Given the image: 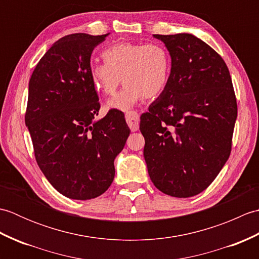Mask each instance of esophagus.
<instances>
[{"label": "esophagus", "instance_id": "obj_1", "mask_svg": "<svg viewBox=\"0 0 259 259\" xmlns=\"http://www.w3.org/2000/svg\"><path fill=\"white\" fill-rule=\"evenodd\" d=\"M125 121L128 123L131 131H137L139 129V114L136 111H129L125 113Z\"/></svg>", "mask_w": 259, "mask_h": 259}]
</instances>
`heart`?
<instances>
[{"label": "heart", "mask_w": 259, "mask_h": 259, "mask_svg": "<svg viewBox=\"0 0 259 259\" xmlns=\"http://www.w3.org/2000/svg\"><path fill=\"white\" fill-rule=\"evenodd\" d=\"M104 63H91V83L104 96H113L121 79L123 89L106 104L108 110L128 111L145 98H155L166 88L171 59L159 43L121 42L104 49Z\"/></svg>", "instance_id": "1"}]
</instances>
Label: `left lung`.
Masks as SVG:
<instances>
[{"label":"left lung","instance_id":"obj_1","mask_svg":"<svg viewBox=\"0 0 259 259\" xmlns=\"http://www.w3.org/2000/svg\"><path fill=\"white\" fill-rule=\"evenodd\" d=\"M171 58L164 90L141 115L148 174L163 194H200L228 160L237 102L223 58L189 33L153 34Z\"/></svg>","mask_w":259,"mask_h":259}]
</instances>
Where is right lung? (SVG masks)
<instances>
[{"instance_id": "obj_1", "label": "right lung", "mask_w": 259, "mask_h": 259, "mask_svg": "<svg viewBox=\"0 0 259 259\" xmlns=\"http://www.w3.org/2000/svg\"><path fill=\"white\" fill-rule=\"evenodd\" d=\"M109 34L61 37L29 82L25 124L36 162L49 183L71 199H92L109 188L114 159L130 134L118 111L96 119L100 103L91 83L90 58Z\"/></svg>"}]
</instances>
